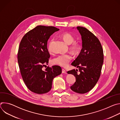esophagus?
<instances>
[{
  "mask_svg": "<svg viewBox=\"0 0 120 120\" xmlns=\"http://www.w3.org/2000/svg\"><path fill=\"white\" fill-rule=\"evenodd\" d=\"M62 73H64V74H66V71L65 69H62Z\"/></svg>",
  "mask_w": 120,
  "mask_h": 120,
  "instance_id": "34e87169",
  "label": "esophagus"
}]
</instances>
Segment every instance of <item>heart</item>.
Masks as SVG:
<instances>
[{
  "label": "heart",
  "mask_w": 120,
  "mask_h": 120,
  "mask_svg": "<svg viewBox=\"0 0 120 120\" xmlns=\"http://www.w3.org/2000/svg\"><path fill=\"white\" fill-rule=\"evenodd\" d=\"M61 37L64 42L69 45L71 44L75 40L74 37L69 33H63L62 34ZM53 41L54 39H52L51 40L48 46V50L50 52L51 51V45H52ZM79 48L80 45L76 42H73L70 46V48L74 53L77 52ZM72 59V56L69 54H61L54 57L52 60V63L54 64H57L63 67H65L68 65Z\"/></svg>",
  "instance_id": "b5f03b06"
}]
</instances>
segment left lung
I'll return each instance as SVG.
<instances>
[{"instance_id": "1", "label": "left lung", "mask_w": 120, "mask_h": 120, "mask_svg": "<svg viewBox=\"0 0 120 120\" xmlns=\"http://www.w3.org/2000/svg\"><path fill=\"white\" fill-rule=\"evenodd\" d=\"M77 29L81 36L82 48L71 64L78 70L73 69L67 73L73 75L76 79L71 89L77 93L85 94L94 87L100 78L104 52L100 41L92 32L82 26H77Z\"/></svg>"}]
</instances>
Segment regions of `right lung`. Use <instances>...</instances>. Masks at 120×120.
Listing matches in <instances>:
<instances>
[{
    "label": "right lung",
    "instance_id": "right-lung-1",
    "mask_svg": "<svg viewBox=\"0 0 120 120\" xmlns=\"http://www.w3.org/2000/svg\"><path fill=\"white\" fill-rule=\"evenodd\" d=\"M59 29L54 26H38L22 38L18 59L23 80L27 87L38 94L48 93L52 88L53 79L62 73L58 65L42 68L48 64L50 54L47 47L50 37Z\"/></svg>",
    "mask_w": 120,
    "mask_h": 120
}]
</instances>
